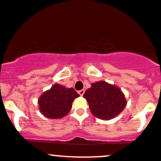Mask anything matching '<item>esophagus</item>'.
<instances>
[{"label":"esophagus","mask_w":161,"mask_h":161,"mask_svg":"<svg viewBox=\"0 0 161 161\" xmlns=\"http://www.w3.org/2000/svg\"><path fill=\"white\" fill-rule=\"evenodd\" d=\"M78 93H79L80 95H83L84 93H85V90L84 89H82V90H79V92H78Z\"/></svg>","instance_id":"esophagus-1"}]
</instances>
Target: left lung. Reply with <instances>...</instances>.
<instances>
[{
    "instance_id": "8db88e82",
    "label": "left lung",
    "mask_w": 161,
    "mask_h": 161,
    "mask_svg": "<svg viewBox=\"0 0 161 161\" xmlns=\"http://www.w3.org/2000/svg\"><path fill=\"white\" fill-rule=\"evenodd\" d=\"M93 115L103 120H109L118 115L126 106L125 95L119 88L104 81L92 84L84 93Z\"/></svg>"
}]
</instances>
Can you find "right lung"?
Here are the masks:
<instances>
[{
	"instance_id": "obj_1",
	"label": "right lung",
	"mask_w": 161,
	"mask_h": 161,
	"mask_svg": "<svg viewBox=\"0 0 161 161\" xmlns=\"http://www.w3.org/2000/svg\"><path fill=\"white\" fill-rule=\"evenodd\" d=\"M75 89L55 84L44 92L38 100L40 112L47 118L56 119L66 115L72 108V103L79 97Z\"/></svg>"
}]
</instances>
